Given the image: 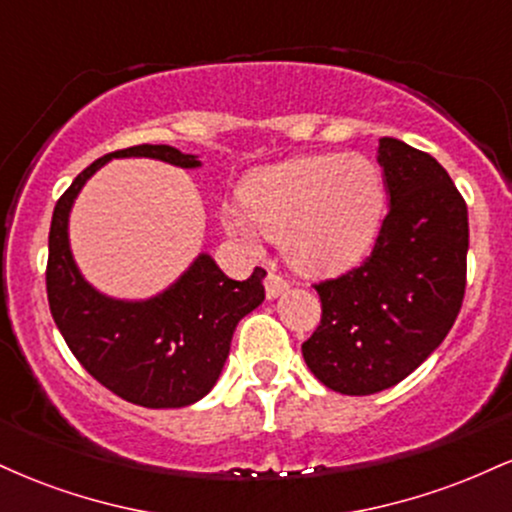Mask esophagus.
<instances>
[{"mask_svg":"<svg viewBox=\"0 0 512 512\" xmlns=\"http://www.w3.org/2000/svg\"><path fill=\"white\" fill-rule=\"evenodd\" d=\"M264 291H267V298H276L284 291H289V281L281 274H276L274 269H269L267 276H264Z\"/></svg>","mask_w":512,"mask_h":512,"instance_id":"34e87169","label":"esophagus"}]
</instances>
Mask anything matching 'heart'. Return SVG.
<instances>
[{
    "mask_svg": "<svg viewBox=\"0 0 512 512\" xmlns=\"http://www.w3.org/2000/svg\"><path fill=\"white\" fill-rule=\"evenodd\" d=\"M383 197V173L366 156H296L250 173L240 187L245 214L226 209L223 226L243 240L255 238V228L284 238L293 264L332 274L370 250Z\"/></svg>",
    "mask_w": 512,
    "mask_h": 512,
    "instance_id": "obj_1",
    "label": "heart"
}]
</instances>
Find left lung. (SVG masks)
Listing matches in <instances>:
<instances>
[{"label": "left lung", "mask_w": 512, "mask_h": 512, "mask_svg": "<svg viewBox=\"0 0 512 512\" xmlns=\"http://www.w3.org/2000/svg\"><path fill=\"white\" fill-rule=\"evenodd\" d=\"M390 209L361 267L315 284L322 317L303 358L322 385L375 395L414 373L455 325L467 286V204L431 154L383 137Z\"/></svg>", "instance_id": "obj_1"}]
</instances>
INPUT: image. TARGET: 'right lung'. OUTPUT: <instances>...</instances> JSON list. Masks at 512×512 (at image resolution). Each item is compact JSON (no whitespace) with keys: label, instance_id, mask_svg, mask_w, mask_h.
<instances>
[{"label":"right lung","instance_id":"obj_1","mask_svg":"<svg viewBox=\"0 0 512 512\" xmlns=\"http://www.w3.org/2000/svg\"><path fill=\"white\" fill-rule=\"evenodd\" d=\"M146 156L180 168L197 156L168 144H139L98 158L57 199L48 240L50 313L76 361L117 397L149 409L195 404L219 380L236 325L264 301V269L236 281L207 252L149 301H117L93 289L69 250V211L86 180L110 158Z\"/></svg>","mask_w":512,"mask_h":512}]
</instances>
